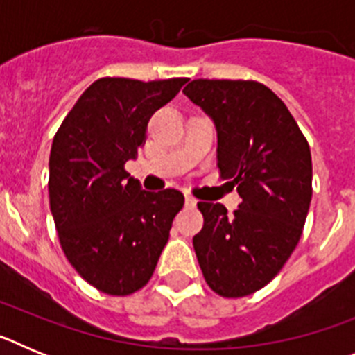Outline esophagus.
<instances>
[{"instance_id":"esophagus-1","label":"esophagus","mask_w":355,"mask_h":355,"mask_svg":"<svg viewBox=\"0 0 355 355\" xmlns=\"http://www.w3.org/2000/svg\"><path fill=\"white\" fill-rule=\"evenodd\" d=\"M184 206H187V208H196L197 206L196 197H192L190 193H184Z\"/></svg>"}]
</instances>
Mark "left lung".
<instances>
[{
  "instance_id": "obj_1",
  "label": "left lung",
  "mask_w": 355,
  "mask_h": 355,
  "mask_svg": "<svg viewBox=\"0 0 355 355\" xmlns=\"http://www.w3.org/2000/svg\"><path fill=\"white\" fill-rule=\"evenodd\" d=\"M184 96L213 121L216 159L241 202H199L193 249L206 283L222 297L268 284L291 256L311 202V150L290 110L258 81L193 80Z\"/></svg>"
}]
</instances>
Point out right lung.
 <instances>
[{
    "instance_id": "add662e5",
    "label": "right lung",
    "mask_w": 355,
    "mask_h": 355,
    "mask_svg": "<svg viewBox=\"0 0 355 355\" xmlns=\"http://www.w3.org/2000/svg\"><path fill=\"white\" fill-rule=\"evenodd\" d=\"M187 78H101L72 106L49 155V206L69 263L94 288L146 286L183 208L180 190L146 192L124 171L146 144L147 122Z\"/></svg>"
}]
</instances>
